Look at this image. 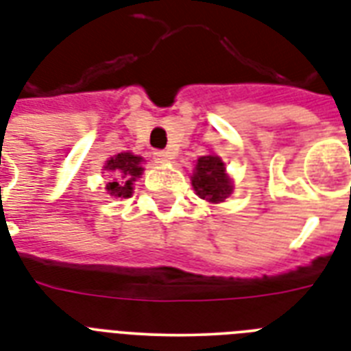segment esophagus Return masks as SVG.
Masks as SVG:
<instances>
[{"mask_svg": "<svg viewBox=\"0 0 351 351\" xmlns=\"http://www.w3.org/2000/svg\"><path fill=\"white\" fill-rule=\"evenodd\" d=\"M153 156H154V160H156V162H160V164H164V162H169V160L173 158V154H171L169 151H160V149H156V151H154Z\"/></svg>", "mask_w": 351, "mask_h": 351, "instance_id": "obj_1", "label": "esophagus"}]
</instances>
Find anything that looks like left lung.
<instances>
[{
	"label": "left lung",
	"mask_w": 351,
	"mask_h": 351,
	"mask_svg": "<svg viewBox=\"0 0 351 351\" xmlns=\"http://www.w3.org/2000/svg\"><path fill=\"white\" fill-rule=\"evenodd\" d=\"M191 180L198 197L211 204L224 202L233 191L230 176L226 175L224 162L215 154L198 158Z\"/></svg>",
	"instance_id": "left-lung-1"
}]
</instances>
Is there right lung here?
I'll list each match as a JSON object with an SVG mask.
<instances>
[{
	"instance_id": "obj_1",
	"label": "right lung",
	"mask_w": 351,
	"mask_h": 351,
	"mask_svg": "<svg viewBox=\"0 0 351 351\" xmlns=\"http://www.w3.org/2000/svg\"><path fill=\"white\" fill-rule=\"evenodd\" d=\"M140 164H142V158L131 153H120L107 162L106 171L114 173L112 182L107 184V191H109L111 197H131L132 182L136 180L143 171V167Z\"/></svg>"
}]
</instances>
